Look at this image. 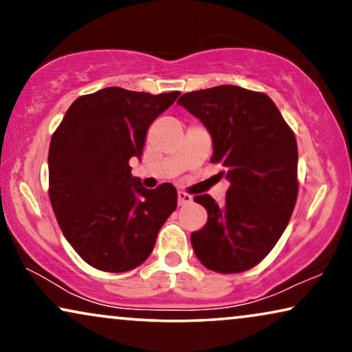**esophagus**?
<instances>
[{"mask_svg": "<svg viewBox=\"0 0 352 352\" xmlns=\"http://www.w3.org/2000/svg\"><path fill=\"white\" fill-rule=\"evenodd\" d=\"M192 201V195L186 194V192H177V204H179V206H184L187 204H190Z\"/></svg>", "mask_w": 352, "mask_h": 352, "instance_id": "obj_1", "label": "esophagus"}]
</instances>
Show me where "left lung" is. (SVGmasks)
Segmentation results:
<instances>
[{"instance_id":"8db88e82","label":"left lung","mask_w":352,"mask_h":352,"mask_svg":"<svg viewBox=\"0 0 352 352\" xmlns=\"http://www.w3.org/2000/svg\"><path fill=\"white\" fill-rule=\"evenodd\" d=\"M213 141L211 162L229 181L226 204L208 194L195 201L208 213L190 243L205 267L243 272L261 263L285 230L298 197L295 134L269 96L234 85L192 91L177 99Z\"/></svg>"}]
</instances>
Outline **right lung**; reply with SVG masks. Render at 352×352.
<instances>
[{
    "instance_id": "add662e5",
    "label": "right lung",
    "mask_w": 352,
    "mask_h": 352,
    "mask_svg": "<svg viewBox=\"0 0 352 352\" xmlns=\"http://www.w3.org/2000/svg\"><path fill=\"white\" fill-rule=\"evenodd\" d=\"M177 96L100 89L76 99L52 134V210L75 252L99 271L126 272L142 264L176 210L175 186L146 189L129 160H141L148 126Z\"/></svg>"
}]
</instances>
